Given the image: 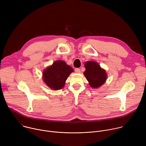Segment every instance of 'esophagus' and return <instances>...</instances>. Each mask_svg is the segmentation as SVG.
I'll use <instances>...</instances> for the list:
<instances>
[{"label":"esophagus","instance_id":"1","mask_svg":"<svg viewBox=\"0 0 146 146\" xmlns=\"http://www.w3.org/2000/svg\"><path fill=\"white\" fill-rule=\"evenodd\" d=\"M74 71H75V72L77 73H80L81 70H80V69H78V68H76V69H74Z\"/></svg>","mask_w":146,"mask_h":146}]
</instances>
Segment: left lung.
<instances>
[{"instance_id":"left-lung-1","label":"left lung","mask_w":146,"mask_h":146,"mask_svg":"<svg viewBox=\"0 0 146 146\" xmlns=\"http://www.w3.org/2000/svg\"><path fill=\"white\" fill-rule=\"evenodd\" d=\"M86 71L84 74L89 81L92 88H98L101 86L107 79V75L105 70L94 61H88L85 64Z\"/></svg>"}]
</instances>
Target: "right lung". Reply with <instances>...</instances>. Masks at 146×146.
<instances>
[{
    "instance_id": "obj_1",
    "label": "right lung",
    "mask_w": 146,
    "mask_h": 146,
    "mask_svg": "<svg viewBox=\"0 0 146 146\" xmlns=\"http://www.w3.org/2000/svg\"><path fill=\"white\" fill-rule=\"evenodd\" d=\"M73 69L64 61L56 60L43 73V80L51 89L57 90L63 88L69 74Z\"/></svg>"
}]
</instances>
